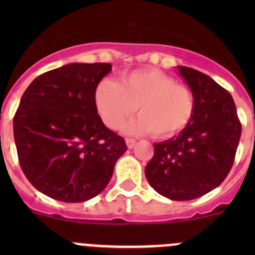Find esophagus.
<instances>
[{"label":"esophagus","mask_w":255,"mask_h":255,"mask_svg":"<svg viewBox=\"0 0 255 255\" xmlns=\"http://www.w3.org/2000/svg\"><path fill=\"white\" fill-rule=\"evenodd\" d=\"M135 142H137V140L132 139V138H127V139H126V144H127V146H128V148H129V149H132L133 146H134Z\"/></svg>","instance_id":"1"}]
</instances>
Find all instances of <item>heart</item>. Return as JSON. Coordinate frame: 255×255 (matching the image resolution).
Listing matches in <instances>:
<instances>
[{
  "instance_id": "heart-1",
  "label": "heart",
  "mask_w": 255,
  "mask_h": 255,
  "mask_svg": "<svg viewBox=\"0 0 255 255\" xmlns=\"http://www.w3.org/2000/svg\"><path fill=\"white\" fill-rule=\"evenodd\" d=\"M95 105L105 125L117 129L138 110L137 118L125 126L129 134L166 138L181 132L195 110L192 92L171 76L153 69L126 73L117 82L102 80L95 90Z\"/></svg>"
}]
</instances>
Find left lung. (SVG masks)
Returning <instances> with one entry per match:
<instances>
[{
  "label": "left lung",
  "mask_w": 255,
  "mask_h": 255,
  "mask_svg": "<svg viewBox=\"0 0 255 255\" xmlns=\"http://www.w3.org/2000/svg\"><path fill=\"white\" fill-rule=\"evenodd\" d=\"M177 71L194 95V115L176 137L154 144L145 177L161 196L187 201L212 191L226 179L242 126L227 90L195 69L177 66Z\"/></svg>",
  "instance_id": "left-lung-1"
}]
</instances>
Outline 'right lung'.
<instances>
[{
	"label": "right lung",
	"mask_w": 255,
	"mask_h": 255,
	"mask_svg": "<svg viewBox=\"0 0 255 255\" xmlns=\"http://www.w3.org/2000/svg\"><path fill=\"white\" fill-rule=\"evenodd\" d=\"M109 63H71L42 74L20 99L13 120L18 159L30 184L54 200L84 202L104 191L125 139L106 127L95 90Z\"/></svg>",
	"instance_id": "1"
}]
</instances>
